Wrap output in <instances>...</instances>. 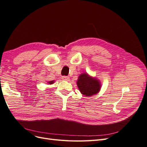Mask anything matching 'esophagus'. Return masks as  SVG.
<instances>
[{"instance_id":"esophagus-1","label":"esophagus","mask_w":147,"mask_h":147,"mask_svg":"<svg viewBox=\"0 0 147 147\" xmlns=\"http://www.w3.org/2000/svg\"><path fill=\"white\" fill-rule=\"evenodd\" d=\"M62 80L64 81H69L70 80V78L69 77H66V76H63L62 77Z\"/></svg>"}]
</instances>
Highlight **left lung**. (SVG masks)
I'll use <instances>...</instances> for the list:
<instances>
[{"mask_svg": "<svg viewBox=\"0 0 147 147\" xmlns=\"http://www.w3.org/2000/svg\"><path fill=\"white\" fill-rule=\"evenodd\" d=\"M77 84L80 92L86 96H91L98 93L101 90V83L95 77L87 73H82L78 77Z\"/></svg>", "mask_w": 147, "mask_h": 147, "instance_id": "1", "label": "left lung"}]
</instances>
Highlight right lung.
Masks as SVG:
<instances>
[{"label":"right lung","instance_id":"add662e5","mask_svg":"<svg viewBox=\"0 0 147 147\" xmlns=\"http://www.w3.org/2000/svg\"><path fill=\"white\" fill-rule=\"evenodd\" d=\"M48 84H52L53 83H54V81H50L48 82Z\"/></svg>","mask_w":147,"mask_h":147}]
</instances>
